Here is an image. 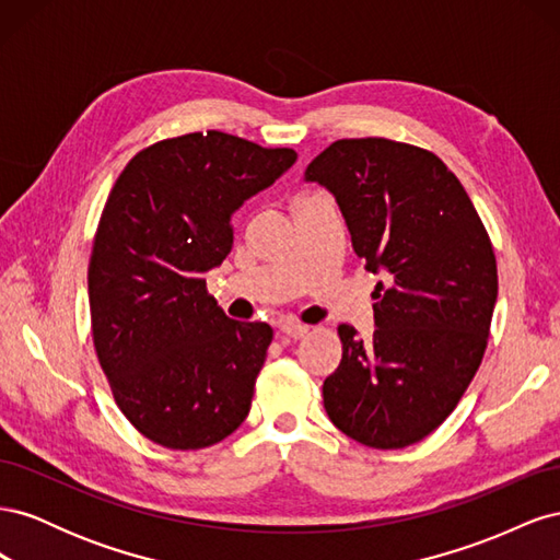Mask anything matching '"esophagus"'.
I'll return each mask as SVG.
<instances>
[{"mask_svg":"<svg viewBox=\"0 0 560 560\" xmlns=\"http://www.w3.org/2000/svg\"><path fill=\"white\" fill-rule=\"evenodd\" d=\"M282 336L287 338V341H299V338H303L308 334V327L306 325H299V322H284L282 325Z\"/></svg>","mask_w":560,"mask_h":560,"instance_id":"1","label":"esophagus"}]
</instances>
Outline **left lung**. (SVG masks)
Listing matches in <instances>:
<instances>
[{
  "label": "left lung",
  "mask_w": 560,
  "mask_h": 560,
  "mask_svg": "<svg viewBox=\"0 0 560 560\" xmlns=\"http://www.w3.org/2000/svg\"><path fill=\"white\" fill-rule=\"evenodd\" d=\"M306 182L336 198L366 270H383L374 336L338 327L327 416L364 446H411L451 416L481 364L498 301L493 245L460 179L420 147L338 140Z\"/></svg>",
  "instance_id": "8db88e82"
}]
</instances>
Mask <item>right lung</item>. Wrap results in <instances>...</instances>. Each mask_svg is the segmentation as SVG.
Instances as JSON below:
<instances>
[{"label":"right lung","mask_w":560,"mask_h":560,"mask_svg":"<svg viewBox=\"0 0 560 560\" xmlns=\"http://www.w3.org/2000/svg\"><path fill=\"white\" fill-rule=\"evenodd\" d=\"M294 161L189 132L142 149L114 184L89 266L93 343L118 409L154 444L206 448L249 413L273 329L226 317L206 273L233 247V212Z\"/></svg>","instance_id":"right-lung-1"}]
</instances>
